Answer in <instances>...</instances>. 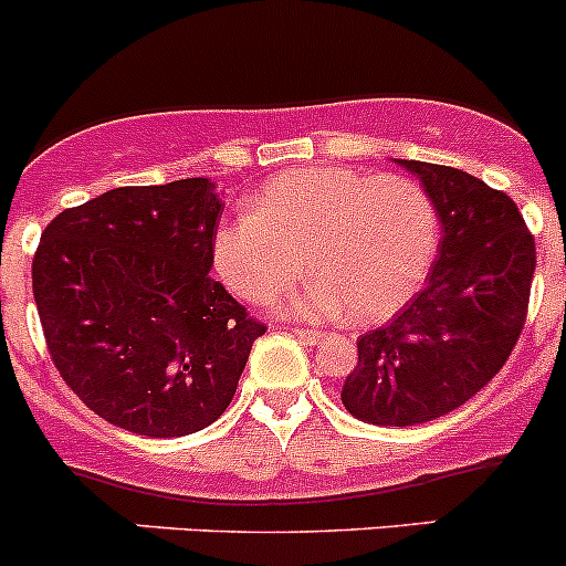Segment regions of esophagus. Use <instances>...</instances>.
<instances>
[{"instance_id":"1","label":"esophagus","mask_w":566,"mask_h":566,"mask_svg":"<svg viewBox=\"0 0 566 566\" xmlns=\"http://www.w3.org/2000/svg\"><path fill=\"white\" fill-rule=\"evenodd\" d=\"M295 337L306 345H315L323 339V332H317V328H295Z\"/></svg>"}]
</instances>
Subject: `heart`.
I'll use <instances>...</instances> for the list:
<instances>
[{"instance_id": "b5f03b06", "label": "heart", "mask_w": 566, "mask_h": 566, "mask_svg": "<svg viewBox=\"0 0 566 566\" xmlns=\"http://www.w3.org/2000/svg\"><path fill=\"white\" fill-rule=\"evenodd\" d=\"M437 249V205L415 179L317 166L279 174L251 210L227 218L212 234V265L240 298L265 304L306 262L312 276L276 301L279 312L376 323L415 298Z\"/></svg>"}]
</instances>
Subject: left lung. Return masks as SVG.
I'll list each match as a JSON object with an SVG mask.
<instances>
[{"label":"left lung","mask_w":566,"mask_h":566,"mask_svg":"<svg viewBox=\"0 0 566 566\" xmlns=\"http://www.w3.org/2000/svg\"><path fill=\"white\" fill-rule=\"evenodd\" d=\"M437 205L429 282L387 326L356 339L343 403L373 426H417L468 403L517 345L536 268L517 205L459 168L398 160Z\"/></svg>","instance_id":"1"}]
</instances>
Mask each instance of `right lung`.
<instances>
[{
  "label": "right lung",
  "instance_id": "1",
  "mask_svg": "<svg viewBox=\"0 0 566 566\" xmlns=\"http://www.w3.org/2000/svg\"><path fill=\"white\" fill-rule=\"evenodd\" d=\"M223 205L205 177L115 188L41 234L32 293L49 354L87 409L140 437L227 411L265 326L212 271Z\"/></svg>",
  "mask_w": 566,
  "mask_h": 566
}]
</instances>
